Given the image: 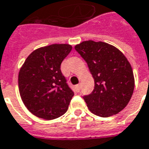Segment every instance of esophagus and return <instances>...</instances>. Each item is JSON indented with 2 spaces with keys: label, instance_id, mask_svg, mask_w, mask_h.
Returning a JSON list of instances; mask_svg holds the SVG:
<instances>
[{
  "label": "esophagus",
  "instance_id": "esophagus-1",
  "mask_svg": "<svg viewBox=\"0 0 149 149\" xmlns=\"http://www.w3.org/2000/svg\"><path fill=\"white\" fill-rule=\"evenodd\" d=\"M81 84H78V85L76 86V88H77V89H78V91H79V90L81 89Z\"/></svg>",
  "mask_w": 149,
  "mask_h": 149
}]
</instances>
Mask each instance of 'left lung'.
Instances as JSON below:
<instances>
[{"instance_id": "1", "label": "left lung", "mask_w": 149, "mask_h": 149, "mask_svg": "<svg viewBox=\"0 0 149 149\" xmlns=\"http://www.w3.org/2000/svg\"><path fill=\"white\" fill-rule=\"evenodd\" d=\"M74 49L94 79L91 94L84 97L89 110L100 117L116 115L126 108L134 89L131 65L116 47L103 41H84Z\"/></svg>"}]
</instances>
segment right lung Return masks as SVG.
<instances>
[{
  "label": "right lung",
  "instance_id": "right-lung-1",
  "mask_svg": "<svg viewBox=\"0 0 149 149\" xmlns=\"http://www.w3.org/2000/svg\"><path fill=\"white\" fill-rule=\"evenodd\" d=\"M69 44L35 49L20 68L19 94L26 108L37 117L51 120L68 111L74 93L66 83L60 65L71 51Z\"/></svg>",
  "mask_w": 149,
  "mask_h": 149
}]
</instances>
